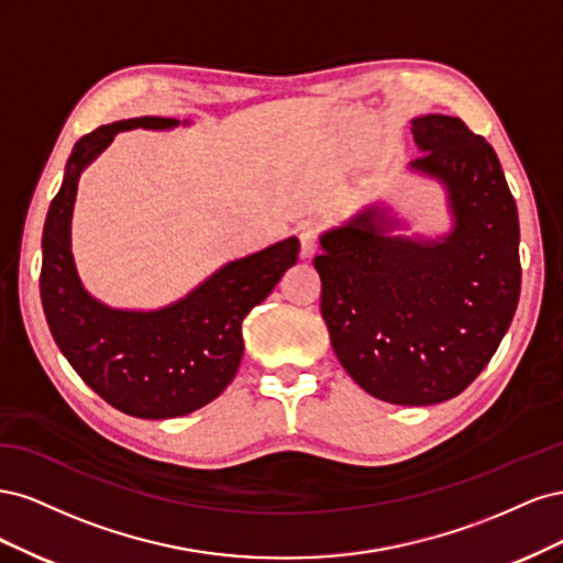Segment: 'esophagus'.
I'll list each match as a JSON object with an SVG mask.
<instances>
[{
  "instance_id": "34e87169",
  "label": "esophagus",
  "mask_w": 563,
  "mask_h": 563,
  "mask_svg": "<svg viewBox=\"0 0 563 563\" xmlns=\"http://www.w3.org/2000/svg\"><path fill=\"white\" fill-rule=\"evenodd\" d=\"M298 236H300V255L302 258H312L319 249V230L314 225H302Z\"/></svg>"
}]
</instances>
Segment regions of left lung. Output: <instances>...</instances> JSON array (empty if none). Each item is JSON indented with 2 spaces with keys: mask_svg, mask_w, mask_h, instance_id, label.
I'll use <instances>...</instances> for the list:
<instances>
[{
  "mask_svg": "<svg viewBox=\"0 0 563 563\" xmlns=\"http://www.w3.org/2000/svg\"><path fill=\"white\" fill-rule=\"evenodd\" d=\"M413 172L446 185L453 230L437 242L389 236L368 207L321 234L314 267L338 362L371 397L430 406L457 397L490 362L519 291V216L496 150L463 119L411 122Z\"/></svg>",
  "mask_w": 563,
  "mask_h": 563,
  "instance_id": "left-lung-1",
  "label": "left lung"
}]
</instances>
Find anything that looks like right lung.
Returning <instances> with one entry per match:
<instances>
[{
  "instance_id": "right-lung-1",
  "label": "right lung",
  "mask_w": 563,
  "mask_h": 563,
  "mask_svg": "<svg viewBox=\"0 0 563 563\" xmlns=\"http://www.w3.org/2000/svg\"><path fill=\"white\" fill-rule=\"evenodd\" d=\"M139 126L172 129L178 119H124L77 141L46 213L40 294L51 335L77 376L117 411L162 420L197 411L232 383L244 354L242 321L298 261L300 244L288 236L232 261L162 310H112L91 298L70 251L79 174L119 131Z\"/></svg>"
}]
</instances>
